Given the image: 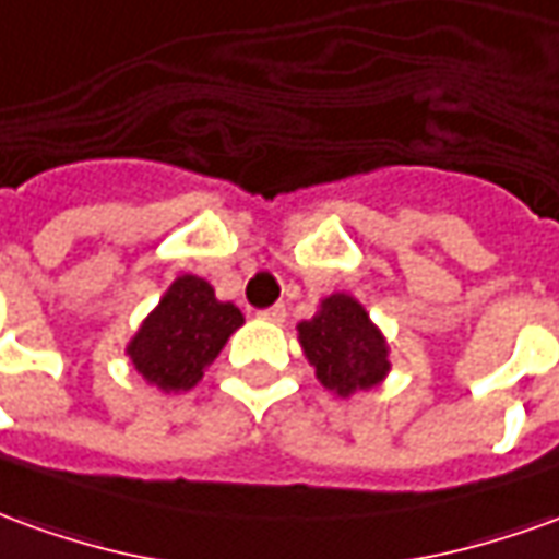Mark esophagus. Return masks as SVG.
<instances>
[{
	"label": "esophagus",
	"mask_w": 559,
	"mask_h": 559,
	"mask_svg": "<svg viewBox=\"0 0 559 559\" xmlns=\"http://www.w3.org/2000/svg\"><path fill=\"white\" fill-rule=\"evenodd\" d=\"M260 318L269 320V323H284V320H287V308L281 306V302L272 308H263V311H260Z\"/></svg>",
	"instance_id": "34e87169"
}]
</instances>
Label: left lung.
Returning a JSON list of instances; mask_svg holds the SVG:
<instances>
[{"instance_id": "left-lung-1", "label": "left lung", "mask_w": 559, "mask_h": 559, "mask_svg": "<svg viewBox=\"0 0 559 559\" xmlns=\"http://www.w3.org/2000/svg\"><path fill=\"white\" fill-rule=\"evenodd\" d=\"M296 333L320 384L342 400L378 388L390 374L388 338L350 293L323 296L314 318L296 323Z\"/></svg>"}]
</instances>
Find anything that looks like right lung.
<instances>
[{
    "instance_id": "add662e5",
    "label": "right lung",
    "mask_w": 559,
    "mask_h": 559,
    "mask_svg": "<svg viewBox=\"0 0 559 559\" xmlns=\"http://www.w3.org/2000/svg\"><path fill=\"white\" fill-rule=\"evenodd\" d=\"M241 323L245 314L221 302L209 281L178 275L127 342V357L151 388L181 393L197 388Z\"/></svg>"
}]
</instances>
